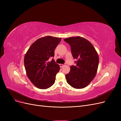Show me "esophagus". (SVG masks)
<instances>
[{
  "instance_id": "esophagus-1",
  "label": "esophagus",
  "mask_w": 121,
  "mask_h": 121,
  "mask_svg": "<svg viewBox=\"0 0 121 121\" xmlns=\"http://www.w3.org/2000/svg\"><path fill=\"white\" fill-rule=\"evenodd\" d=\"M64 65H63V64H60V67H63V66Z\"/></svg>"
}]
</instances>
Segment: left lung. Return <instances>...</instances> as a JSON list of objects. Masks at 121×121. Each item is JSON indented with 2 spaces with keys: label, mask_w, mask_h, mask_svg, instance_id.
Segmentation results:
<instances>
[{
  "label": "left lung",
  "mask_w": 121,
  "mask_h": 121,
  "mask_svg": "<svg viewBox=\"0 0 121 121\" xmlns=\"http://www.w3.org/2000/svg\"><path fill=\"white\" fill-rule=\"evenodd\" d=\"M71 46L72 56L77 61L65 75L67 83L76 89H82L90 84L95 76L99 64L98 55L88 40L77 37L64 39Z\"/></svg>",
  "instance_id": "1"
}]
</instances>
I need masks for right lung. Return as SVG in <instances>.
<instances>
[{
  "label": "right lung",
  "instance_id": "1",
  "mask_svg": "<svg viewBox=\"0 0 121 121\" xmlns=\"http://www.w3.org/2000/svg\"><path fill=\"white\" fill-rule=\"evenodd\" d=\"M61 38L47 36L35 41L29 47L24 57V65L28 78L38 88L45 89L55 82L60 65L53 59L54 49Z\"/></svg>",
  "mask_w": 121,
  "mask_h": 121
}]
</instances>
